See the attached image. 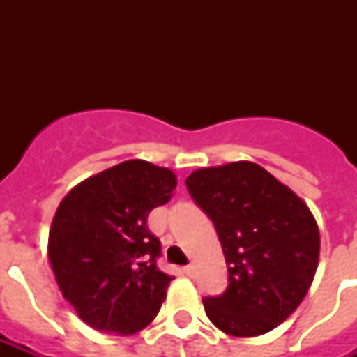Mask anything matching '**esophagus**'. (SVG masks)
<instances>
[{
  "instance_id": "esophagus-1",
  "label": "esophagus",
  "mask_w": 357,
  "mask_h": 357,
  "mask_svg": "<svg viewBox=\"0 0 357 357\" xmlns=\"http://www.w3.org/2000/svg\"><path fill=\"white\" fill-rule=\"evenodd\" d=\"M183 274H185V276H189V278H195V274H196L195 265H187V266H183Z\"/></svg>"
}]
</instances>
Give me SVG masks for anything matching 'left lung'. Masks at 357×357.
<instances>
[{
  "instance_id": "8db88e82",
  "label": "left lung",
  "mask_w": 357,
  "mask_h": 357,
  "mask_svg": "<svg viewBox=\"0 0 357 357\" xmlns=\"http://www.w3.org/2000/svg\"><path fill=\"white\" fill-rule=\"evenodd\" d=\"M185 185L215 224L228 265L226 291L204 298L209 321L235 337L271 332L315 278L321 235L310 207L250 161L200 168Z\"/></svg>"
}]
</instances>
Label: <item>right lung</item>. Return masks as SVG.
Wrapping results in <instances>:
<instances>
[{"mask_svg":"<svg viewBox=\"0 0 357 357\" xmlns=\"http://www.w3.org/2000/svg\"><path fill=\"white\" fill-rule=\"evenodd\" d=\"M178 179L148 161H123L81 181L53 217L47 257L63 296L89 326L131 335L161 310L174 278L157 268L161 243L146 220Z\"/></svg>","mask_w":357,"mask_h":357,"instance_id":"obj_1","label":"right lung"}]
</instances>
